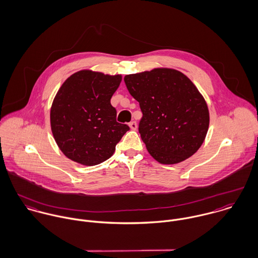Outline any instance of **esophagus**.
I'll return each mask as SVG.
<instances>
[{
  "label": "esophagus",
  "instance_id": "34e87169",
  "mask_svg": "<svg viewBox=\"0 0 258 258\" xmlns=\"http://www.w3.org/2000/svg\"><path fill=\"white\" fill-rule=\"evenodd\" d=\"M128 125H130V127H131V130H133V131H136L137 128H138V123L136 122V121H131L130 123H128Z\"/></svg>",
  "mask_w": 258,
  "mask_h": 258
}]
</instances>
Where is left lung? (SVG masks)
<instances>
[{
  "label": "left lung",
  "instance_id": "8db88e82",
  "mask_svg": "<svg viewBox=\"0 0 258 258\" xmlns=\"http://www.w3.org/2000/svg\"><path fill=\"white\" fill-rule=\"evenodd\" d=\"M123 80L143 111L139 132L150 155L162 164L195 155L209 126L207 103L195 84L168 68L126 75Z\"/></svg>",
  "mask_w": 258,
  "mask_h": 258
}]
</instances>
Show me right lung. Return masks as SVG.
<instances>
[{
    "label": "right lung",
    "mask_w": 258,
    "mask_h": 258,
    "mask_svg": "<svg viewBox=\"0 0 258 258\" xmlns=\"http://www.w3.org/2000/svg\"><path fill=\"white\" fill-rule=\"evenodd\" d=\"M121 80V75L82 70L58 89L50 111L51 128L58 149L71 160L88 166L102 163L130 130L116 121L110 104Z\"/></svg>",
    "instance_id": "obj_1"
}]
</instances>
